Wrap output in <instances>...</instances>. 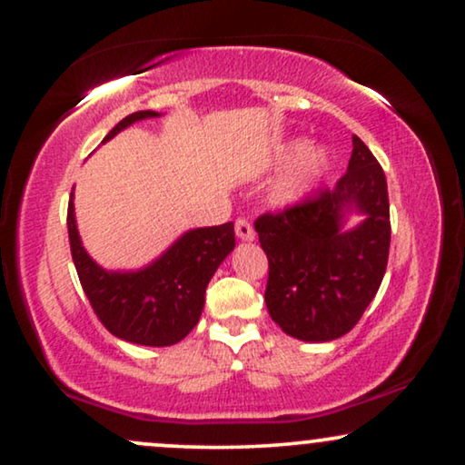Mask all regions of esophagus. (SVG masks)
Masks as SVG:
<instances>
[{
	"label": "esophagus",
	"mask_w": 465,
	"mask_h": 465,
	"mask_svg": "<svg viewBox=\"0 0 465 465\" xmlns=\"http://www.w3.org/2000/svg\"><path fill=\"white\" fill-rule=\"evenodd\" d=\"M234 232H237V237L241 241H253V239H256V232H253V228L247 220H237V224H234Z\"/></svg>",
	"instance_id": "34e87169"
}]
</instances>
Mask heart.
<instances>
[{
    "instance_id": "obj_1",
    "label": "heart",
    "mask_w": 465,
    "mask_h": 465,
    "mask_svg": "<svg viewBox=\"0 0 465 465\" xmlns=\"http://www.w3.org/2000/svg\"><path fill=\"white\" fill-rule=\"evenodd\" d=\"M290 169L272 183L271 201L279 207H290L301 203L315 190L328 169V152L323 148H309L304 139H296L279 152V163Z\"/></svg>"
}]
</instances>
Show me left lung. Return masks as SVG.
Listing matches in <instances>:
<instances>
[{
  "instance_id": "8db88e82",
  "label": "left lung",
  "mask_w": 465,
  "mask_h": 465,
  "mask_svg": "<svg viewBox=\"0 0 465 465\" xmlns=\"http://www.w3.org/2000/svg\"><path fill=\"white\" fill-rule=\"evenodd\" d=\"M334 190L283 213L256 220L269 258L264 301L292 339L328 342L360 322L383 282L390 256L385 173L358 135ZM360 214L353 227L348 220Z\"/></svg>"
}]
</instances>
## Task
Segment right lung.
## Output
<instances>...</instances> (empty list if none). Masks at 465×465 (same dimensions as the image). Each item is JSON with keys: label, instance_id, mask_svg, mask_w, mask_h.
<instances>
[{"label": "right lung", "instance_id": "add662e5", "mask_svg": "<svg viewBox=\"0 0 465 465\" xmlns=\"http://www.w3.org/2000/svg\"><path fill=\"white\" fill-rule=\"evenodd\" d=\"M161 112H135L107 133L104 143L139 120ZM72 258L84 294L101 323L114 336L133 345L169 347L186 339L205 307V290L213 272L234 250L232 222L190 228L161 256L139 269H105L94 262L82 243L75 222L74 190L67 207Z\"/></svg>", "mask_w": 465, "mask_h": 465}]
</instances>
